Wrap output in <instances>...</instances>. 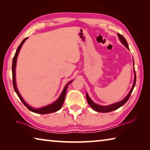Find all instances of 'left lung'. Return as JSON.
I'll return each instance as SVG.
<instances>
[{
    "label": "left lung",
    "mask_w": 150,
    "mask_h": 150,
    "mask_svg": "<svg viewBox=\"0 0 150 150\" xmlns=\"http://www.w3.org/2000/svg\"><path fill=\"white\" fill-rule=\"evenodd\" d=\"M118 38L119 39H120V42L122 43V44L125 45V46L127 47V49L129 50V47H128V45L127 44V42L126 39L124 38V36H122L121 34H118ZM136 72H135V76H134V84L132 86V89L130 90V92H129L128 95L126 96V97L124 98V100H122L120 102H118V103H116L113 104V105H108V106H100V105H98L95 104V103L93 102V100L89 98V96L87 95V93L86 94V97H87V102L88 103V105H90V106L91 108H92L94 110H95L96 112H111V111H113V110H115L116 109L119 108L120 107H121L122 106H123L124 104H125L128 100L129 99V98H130V96L131 95L132 93V91L134 89V87H135V85H136Z\"/></svg>",
    "instance_id": "obj_1"
}]
</instances>
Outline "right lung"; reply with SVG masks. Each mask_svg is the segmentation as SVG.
Wrapping results in <instances>:
<instances>
[{"instance_id":"1","label":"right lung","mask_w":150,"mask_h":150,"mask_svg":"<svg viewBox=\"0 0 150 150\" xmlns=\"http://www.w3.org/2000/svg\"><path fill=\"white\" fill-rule=\"evenodd\" d=\"M27 38H25L23 40V41L21 42V44H20V45L18 46V49L16 50V54H15L14 56L13 57V61H12V83H13V87H14V91H15V92L16 93L17 95L18 96L20 99L21 100L22 103H23L24 105L26 106V107L28 108L30 111L33 112L41 114V115H45V114H49V113H52V112H55L59 110V109H61V108H62V106L63 104V103H64V100H65V94H66V91H67L68 85L70 84V83L72 82V81H70V82L67 83V85H66L65 88H63V92L62 93V94H61V95L59 97V98H58V99L56 101H55V103H52V105H50L48 106H45V107H42V108H33L31 107V106H30L28 105H27L26 102H24L23 98H22L21 95H20V93H18V91L16 85V79H15V68H16V59H17L18 55V53L20 52V48L22 47V45H23L24 42L26 41Z\"/></svg>"}]
</instances>
